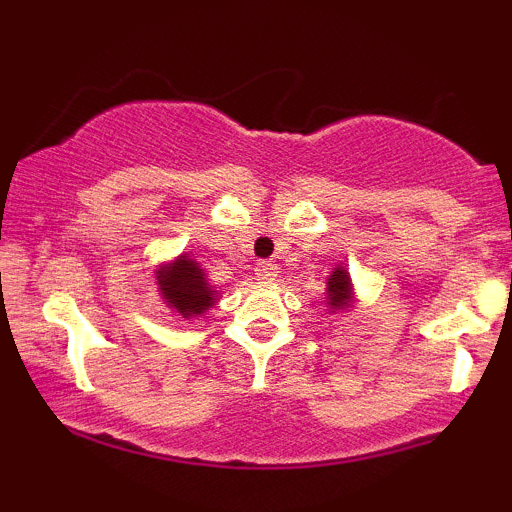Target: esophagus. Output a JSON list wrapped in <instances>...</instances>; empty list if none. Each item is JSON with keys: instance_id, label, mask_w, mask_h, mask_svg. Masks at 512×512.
Instances as JSON below:
<instances>
[{"instance_id": "esophagus-1", "label": "esophagus", "mask_w": 512, "mask_h": 512, "mask_svg": "<svg viewBox=\"0 0 512 512\" xmlns=\"http://www.w3.org/2000/svg\"><path fill=\"white\" fill-rule=\"evenodd\" d=\"M255 272H257V279H260L262 284H269V281H274V276H276V264L262 260V262H257Z\"/></svg>"}]
</instances>
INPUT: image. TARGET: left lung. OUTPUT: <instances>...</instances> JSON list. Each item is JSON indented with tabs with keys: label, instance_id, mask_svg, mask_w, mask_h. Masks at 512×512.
<instances>
[{
	"label": "left lung",
	"instance_id": "obj_1",
	"mask_svg": "<svg viewBox=\"0 0 512 512\" xmlns=\"http://www.w3.org/2000/svg\"><path fill=\"white\" fill-rule=\"evenodd\" d=\"M351 276L344 267H334V272L327 279V305L334 310L349 308L351 301H354V293H351Z\"/></svg>",
	"mask_w": 512,
	"mask_h": 512
}]
</instances>
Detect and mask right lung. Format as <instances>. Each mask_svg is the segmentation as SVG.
Instances as JSON below:
<instances>
[{
    "mask_svg": "<svg viewBox=\"0 0 512 512\" xmlns=\"http://www.w3.org/2000/svg\"><path fill=\"white\" fill-rule=\"evenodd\" d=\"M156 284L163 301L187 320L207 313L219 301L216 286H209L204 269L190 255H180L170 264H161L156 269Z\"/></svg>",
    "mask_w": 512,
    "mask_h": 512,
    "instance_id": "1",
    "label": "right lung"
}]
</instances>
